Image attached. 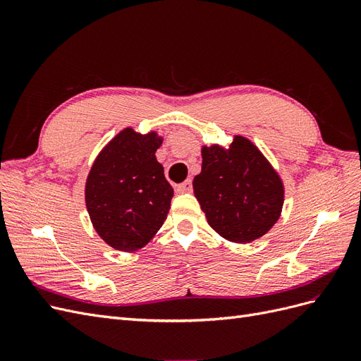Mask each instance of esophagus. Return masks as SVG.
Returning <instances> with one entry per match:
<instances>
[{
  "label": "esophagus",
  "mask_w": 361,
  "mask_h": 361,
  "mask_svg": "<svg viewBox=\"0 0 361 361\" xmlns=\"http://www.w3.org/2000/svg\"><path fill=\"white\" fill-rule=\"evenodd\" d=\"M191 190H192V182H191L190 179L182 182V183H179L178 187H176V191H178V192H190Z\"/></svg>",
  "instance_id": "1"
}]
</instances>
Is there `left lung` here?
<instances>
[{"label":"left lung","mask_w":361,"mask_h":361,"mask_svg":"<svg viewBox=\"0 0 361 361\" xmlns=\"http://www.w3.org/2000/svg\"><path fill=\"white\" fill-rule=\"evenodd\" d=\"M202 158L192 188L209 226L238 244L264 236L279 220L285 195L267 158L241 135L228 149L203 146Z\"/></svg>","instance_id":"left-lung-1"}]
</instances>
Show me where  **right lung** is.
Segmentation results:
<instances>
[{
    "label": "right lung",
    "mask_w": 361,
    "mask_h": 361,
    "mask_svg": "<svg viewBox=\"0 0 361 361\" xmlns=\"http://www.w3.org/2000/svg\"><path fill=\"white\" fill-rule=\"evenodd\" d=\"M162 138L126 128L108 143L89 173L85 204L93 227L120 251L145 247L164 224L173 188L155 152Z\"/></svg>",
    "instance_id": "obj_1"
}]
</instances>
